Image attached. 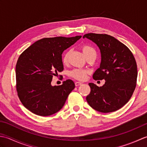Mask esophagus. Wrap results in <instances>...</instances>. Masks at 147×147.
<instances>
[{
	"label": "esophagus",
	"mask_w": 147,
	"mask_h": 147,
	"mask_svg": "<svg viewBox=\"0 0 147 147\" xmlns=\"http://www.w3.org/2000/svg\"><path fill=\"white\" fill-rule=\"evenodd\" d=\"M82 83L79 82H75V86H79V85H82Z\"/></svg>",
	"instance_id": "34e87169"
}]
</instances>
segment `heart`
Instances as JSON below:
<instances>
[{
    "mask_svg": "<svg viewBox=\"0 0 147 147\" xmlns=\"http://www.w3.org/2000/svg\"><path fill=\"white\" fill-rule=\"evenodd\" d=\"M81 49H82V51L86 58L92 55H96V52L95 49L88 45H83L81 47ZM69 56V52L68 51L64 54L63 58H62V62L64 64H66L68 62ZM88 73V71L87 70L82 69H74L70 73V75L76 80H84L86 79Z\"/></svg>",
    "mask_w": 147,
    "mask_h": 147,
    "instance_id": "b5f03b06",
    "label": "heart"
}]
</instances>
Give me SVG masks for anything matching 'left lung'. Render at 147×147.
Segmentation results:
<instances>
[{"mask_svg": "<svg viewBox=\"0 0 147 147\" xmlns=\"http://www.w3.org/2000/svg\"><path fill=\"white\" fill-rule=\"evenodd\" d=\"M83 37L96 43L101 53L100 65L93 78L105 80L100 87L88 84L91 91L86 101L98 112H114L129 100L135 91L138 75L135 59L125 45L111 35L91 33Z\"/></svg>", "mask_w": 147, "mask_h": 147, "instance_id": "obj_1", "label": "left lung"}]
</instances>
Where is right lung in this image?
<instances>
[{
	"mask_svg": "<svg viewBox=\"0 0 147 147\" xmlns=\"http://www.w3.org/2000/svg\"><path fill=\"white\" fill-rule=\"evenodd\" d=\"M82 36L44 38L35 42L20 55L16 65V90L28 110L40 116L54 114L63 107L75 85L67 80L52 86L57 72L64 69L62 54Z\"/></svg>",
	"mask_w": 147,
	"mask_h": 147,
	"instance_id": "add662e5",
	"label": "right lung"
}]
</instances>
